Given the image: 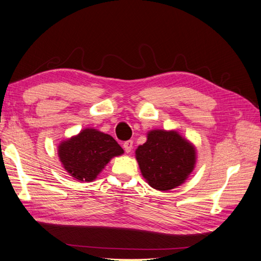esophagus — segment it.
<instances>
[{"instance_id":"obj_1","label":"esophagus","mask_w":261,"mask_h":261,"mask_svg":"<svg viewBox=\"0 0 261 261\" xmlns=\"http://www.w3.org/2000/svg\"><path fill=\"white\" fill-rule=\"evenodd\" d=\"M132 148H133V141L132 140H128V141H125L123 143V149H124L126 153H129L130 151L132 150Z\"/></svg>"}]
</instances>
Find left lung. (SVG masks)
<instances>
[{"instance_id":"8db88e82","label":"left lung","mask_w":261,"mask_h":261,"mask_svg":"<svg viewBox=\"0 0 261 261\" xmlns=\"http://www.w3.org/2000/svg\"><path fill=\"white\" fill-rule=\"evenodd\" d=\"M136 154L143 178L161 191L184 184L196 163L195 147L177 131H150Z\"/></svg>"}]
</instances>
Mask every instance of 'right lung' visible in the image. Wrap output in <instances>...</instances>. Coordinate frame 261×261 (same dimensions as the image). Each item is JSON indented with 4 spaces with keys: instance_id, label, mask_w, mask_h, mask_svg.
<instances>
[{
    "instance_id": "add662e5",
    "label": "right lung",
    "mask_w": 261,
    "mask_h": 261,
    "mask_svg": "<svg viewBox=\"0 0 261 261\" xmlns=\"http://www.w3.org/2000/svg\"><path fill=\"white\" fill-rule=\"evenodd\" d=\"M123 153L114 139L95 129L82 130L60 144L59 156L64 169L80 181H92L113 156Z\"/></svg>"
}]
</instances>
